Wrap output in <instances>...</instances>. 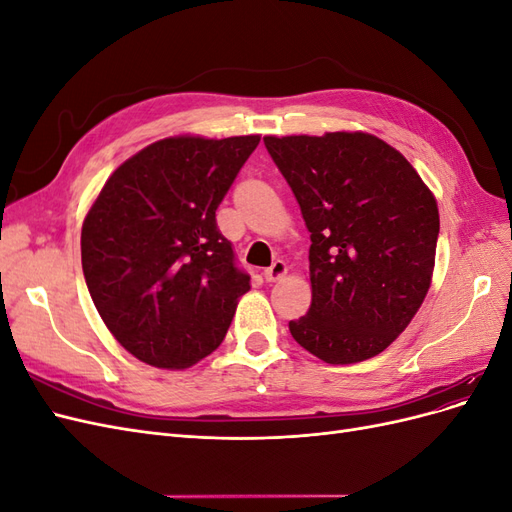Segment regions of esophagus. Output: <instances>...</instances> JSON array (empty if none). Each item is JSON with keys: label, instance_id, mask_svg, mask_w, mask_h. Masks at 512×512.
Returning a JSON list of instances; mask_svg holds the SVG:
<instances>
[{"label": "esophagus", "instance_id": "obj_1", "mask_svg": "<svg viewBox=\"0 0 512 512\" xmlns=\"http://www.w3.org/2000/svg\"><path fill=\"white\" fill-rule=\"evenodd\" d=\"M286 271H288L286 262L284 260H275L269 269L262 271V277H265L267 282H277V280H280V277L286 275Z\"/></svg>", "mask_w": 512, "mask_h": 512}]
</instances>
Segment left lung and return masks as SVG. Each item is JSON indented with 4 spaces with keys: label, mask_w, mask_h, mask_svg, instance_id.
I'll return each instance as SVG.
<instances>
[{
    "label": "left lung",
    "mask_w": 512,
    "mask_h": 512,
    "mask_svg": "<svg viewBox=\"0 0 512 512\" xmlns=\"http://www.w3.org/2000/svg\"><path fill=\"white\" fill-rule=\"evenodd\" d=\"M301 207L312 305L290 320L294 342L331 365L389 348L431 284L436 198L397 149L374 134L265 136Z\"/></svg>",
    "instance_id": "left-lung-1"
}]
</instances>
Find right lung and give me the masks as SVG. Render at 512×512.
Returning a JSON list of instances; mask_svg holds the SVG:
<instances>
[{
	"mask_svg": "<svg viewBox=\"0 0 512 512\" xmlns=\"http://www.w3.org/2000/svg\"><path fill=\"white\" fill-rule=\"evenodd\" d=\"M260 136H175L153 143L108 177L81 232L91 299L138 361L185 369L230 327L250 275L215 222Z\"/></svg>",
	"mask_w": 512,
	"mask_h": 512,
	"instance_id": "1",
	"label": "right lung"
}]
</instances>
